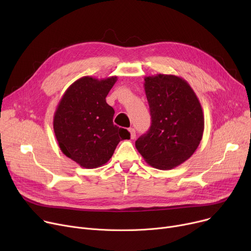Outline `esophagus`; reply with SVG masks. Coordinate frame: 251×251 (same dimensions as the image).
I'll use <instances>...</instances> for the list:
<instances>
[{"label":"esophagus","mask_w":251,"mask_h":251,"mask_svg":"<svg viewBox=\"0 0 251 251\" xmlns=\"http://www.w3.org/2000/svg\"><path fill=\"white\" fill-rule=\"evenodd\" d=\"M129 133H130V138L131 139H134L135 136H136V133H135V130L133 128H129Z\"/></svg>","instance_id":"34e87169"}]
</instances>
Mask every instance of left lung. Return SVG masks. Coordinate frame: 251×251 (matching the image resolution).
I'll return each instance as SVG.
<instances>
[{"label":"left lung","mask_w":251,"mask_h":251,"mask_svg":"<svg viewBox=\"0 0 251 251\" xmlns=\"http://www.w3.org/2000/svg\"><path fill=\"white\" fill-rule=\"evenodd\" d=\"M144 89L151 125L135 147L151 167L173 169L200 146L204 129L201 104L188 82L176 75L147 76Z\"/></svg>","instance_id":"left-lung-1"}]
</instances>
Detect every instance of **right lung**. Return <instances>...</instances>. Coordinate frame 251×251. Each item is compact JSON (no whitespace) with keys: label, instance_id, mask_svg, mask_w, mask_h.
<instances>
[{"label":"right lung","instance_id":"obj_1","mask_svg":"<svg viewBox=\"0 0 251 251\" xmlns=\"http://www.w3.org/2000/svg\"><path fill=\"white\" fill-rule=\"evenodd\" d=\"M117 79L79 78L58 103L52 125L60 150L82 168L104 165L120 140L130 138L126 129L114 125L115 111L105 101Z\"/></svg>","mask_w":251,"mask_h":251}]
</instances>
